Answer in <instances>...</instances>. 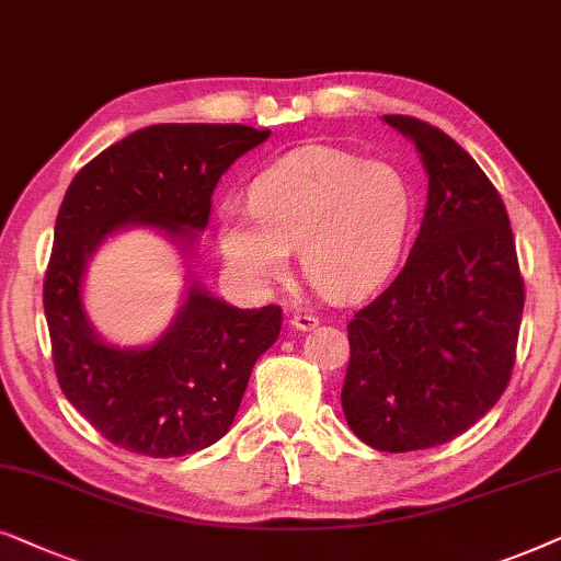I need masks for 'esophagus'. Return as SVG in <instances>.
Segmentation results:
<instances>
[{"mask_svg":"<svg viewBox=\"0 0 561 561\" xmlns=\"http://www.w3.org/2000/svg\"><path fill=\"white\" fill-rule=\"evenodd\" d=\"M320 320L316 316H310V312H295L293 318H289V325L295 328V331H316Z\"/></svg>","mask_w":561,"mask_h":561,"instance_id":"34e87169","label":"esophagus"}]
</instances>
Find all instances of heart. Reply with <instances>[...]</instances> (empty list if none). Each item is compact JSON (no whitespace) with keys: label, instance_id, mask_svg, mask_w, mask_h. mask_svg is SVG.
Wrapping results in <instances>:
<instances>
[{"label":"heart","instance_id":"heart-1","mask_svg":"<svg viewBox=\"0 0 561 561\" xmlns=\"http://www.w3.org/2000/svg\"><path fill=\"white\" fill-rule=\"evenodd\" d=\"M413 220V190L390 161L305 146L253 179L249 207L220 213V251L253 287L279 282L289 251L328 300H354L398 264Z\"/></svg>","mask_w":561,"mask_h":561}]
</instances>
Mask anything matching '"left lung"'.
Instances as JSON below:
<instances>
[{"mask_svg": "<svg viewBox=\"0 0 561 561\" xmlns=\"http://www.w3.org/2000/svg\"><path fill=\"white\" fill-rule=\"evenodd\" d=\"M428 174L413 251L392 285L348 323L341 405L377 451L442 446L480 421L511 382L524 276L505 205L444 130L385 115Z\"/></svg>", "mask_w": 561, "mask_h": 561, "instance_id": "obj_1", "label": "left lung"}]
</instances>
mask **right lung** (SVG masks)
<instances>
[{"label":"right lung","mask_w":561,"mask_h":561,"mask_svg":"<svg viewBox=\"0 0 561 561\" xmlns=\"http://www.w3.org/2000/svg\"><path fill=\"white\" fill-rule=\"evenodd\" d=\"M268 136L245 125H151L89 161L66 190L43 285L54 367L66 400L119 449L167 459L226 436L253 364L282 331V308H233L186 279L161 339L117 348L84 312L89 259L128 226L159 228L192 256L220 176Z\"/></svg>","instance_id":"right-lung-1"}]
</instances>
